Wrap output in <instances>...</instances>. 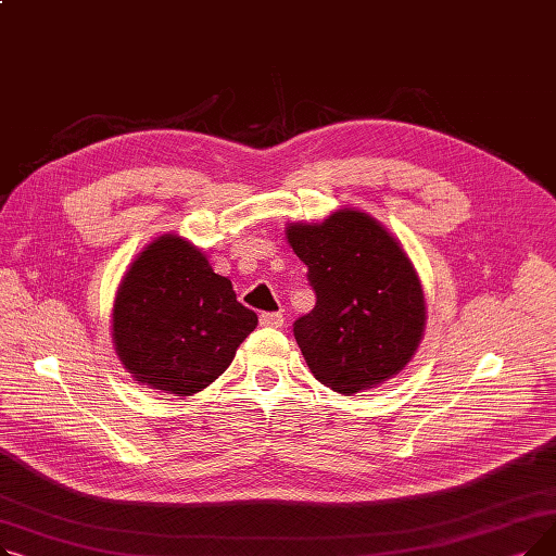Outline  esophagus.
Here are the masks:
<instances>
[{"mask_svg":"<svg viewBox=\"0 0 556 556\" xmlns=\"http://www.w3.org/2000/svg\"><path fill=\"white\" fill-rule=\"evenodd\" d=\"M258 323H261L263 327L279 329V327H283V313H261Z\"/></svg>","mask_w":556,"mask_h":556,"instance_id":"1","label":"esophagus"}]
</instances>
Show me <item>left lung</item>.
Segmentation results:
<instances>
[{
	"mask_svg": "<svg viewBox=\"0 0 556 556\" xmlns=\"http://www.w3.org/2000/svg\"><path fill=\"white\" fill-rule=\"evenodd\" d=\"M286 239L317 295L293 329L313 376L346 396L394 378L426 329L421 279L401 241L352 207L323 223H288Z\"/></svg>",
	"mask_w": 556,
	"mask_h": 556,
	"instance_id": "left-lung-1",
	"label": "left lung"
}]
</instances>
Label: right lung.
I'll list each match as a JSON object with an SVG mask.
<instances>
[{
	"label": "right lung",
	"mask_w": 556,
	"mask_h": 556,
	"mask_svg": "<svg viewBox=\"0 0 556 556\" xmlns=\"http://www.w3.org/2000/svg\"><path fill=\"white\" fill-rule=\"evenodd\" d=\"M256 325L231 281L173 231L137 254L112 304V344L126 371L175 396L212 386Z\"/></svg>",
	"instance_id": "1"
}]
</instances>
